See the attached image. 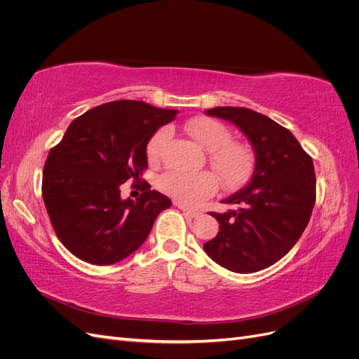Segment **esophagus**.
<instances>
[{
    "label": "esophagus",
    "instance_id": "34e87169",
    "mask_svg": "<svg viewBox=\"0 0 359 359\" xmlns=\"http://www.w3.org/2000/svg\"><path fill=\"white\" fill-rule=\"evenodd\" d=\"M177 206H178V208L184 212V214H186V215H189V217H191V219H196V217H199V211H196V210H190V208H187V206H184V205H181V203H178L177 202Z\"/></svg>",
    "mask_w": 359,
    "mask_h": 359
}]
</instances>
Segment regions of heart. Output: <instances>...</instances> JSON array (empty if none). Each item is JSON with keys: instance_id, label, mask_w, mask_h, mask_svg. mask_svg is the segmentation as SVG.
I'll return each mask as SVG.
<instances>
[{"instance_id": "obj_1", "label": "heart", "mask_w": 359, "mask_h": 359, "mask_svg": "<svg viewBox=\"0 0 359 359\" xmlns=\"http://www.w3.org/2000/svg\"><path fill=\"white\" fill-rule=\"evenodd\" d=\"M191 137L210 151V163L227 190L240 189L250 180L255 169L253 149L243 142L232 140L231 130L223 123L208 116L193 118L186 126ZM169 137L168 128H160L149 139L147 154L151 161L158 158L163 144ZM219 187L212 172L186 173L168 170L158 178V189L184 205H198L210 198Z\"/></svg>"}]
</instances>
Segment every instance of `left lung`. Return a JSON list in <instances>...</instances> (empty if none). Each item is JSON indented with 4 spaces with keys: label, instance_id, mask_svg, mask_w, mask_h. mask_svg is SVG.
Wrapping results in <instances>:
<instances>
[{
    "label": "left lung",
    "instance_id": "1",
    "mask_svg": "<svg viewBox=\"0 0 359 359\" xmlns=\"http://www.w3.org/2000/svg\"><path fill=\"white\" fill-rule=\"evenodd\" d=\"M205 114L241 130L255 151V169L244 189L222 201L236 210L210 214L220 231L203 250L233 273H256L283 257L307 227L316 201L313 160L287 128L262 114L232 106Z\"/></svg>",
    "mask_w": 359,
    "mask_h": 359
}]
</instances>
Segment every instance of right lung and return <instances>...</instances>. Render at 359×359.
<instances>
[{
	"instance_id": "1",
	"label": "right lung",
	"mask_w": 359,
	"mask_h": 359,
	"mask_svg": "<svg viewBox=\"0 0 359 359\" xmlns=\"http://www.w3.org/2000/svg\"><path fill=\"white\" fill-rule=\"evenodd\" d=\"M178 111L118 100L73 119L43 169V201L58 240L93 265H112L142 245L170 199L144 182L139 199H121V184L139 181L147 145Z\"/></svg>"
}]
</instances>
